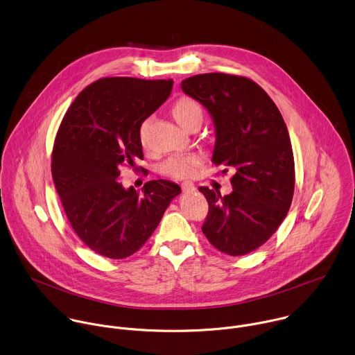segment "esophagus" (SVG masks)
Listing matches in <instances>:
<instances>
[{"label":"esophagus","mask_w":355,"mask_h":355,"mask_svg":"<svg viewBox=\"0 0 355 355\" xmlns=\"http://www.w3.org/2000/svg\"><path fill=\"white\" fill-rule=\"evenodd\" d=\"M181 188H182V192H184V193H192V192H195V191H196L195 184H193V182H191V181H185V182H182V184H181Z\"/></svg>","instance_id":"1"}]
</instances>
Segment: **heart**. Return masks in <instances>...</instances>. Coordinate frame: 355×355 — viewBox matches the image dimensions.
Returning <instances> with one entry per match:
<instances>
[{
	"instance_id": "b5f03b06",
	"label": "heart",
	"mask_w": 355,
	"mask_h": 355,
	"mask_svg": "<svg viewBox=\"0 0 355 355\" xmlns=\"http://www.w3.org/2000/svg\"><path fill=\"white\" fill-rule=\"evenodd\" d=\"M173 116L177 120L180 125L184 128H188L195 120L203 117V110L202 106L192 98H180L174 105H173ZM150 124L149 119H145L141 125H139V141L141 144L145 145L146 139V131ZM202 159L198 155L189 153V155H177L170 157L164 164H163V173L174 177V178H187L193 174V171L200 166Z\"/></svg>"
}]
</instances>
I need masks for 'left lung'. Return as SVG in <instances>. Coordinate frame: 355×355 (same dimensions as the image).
I'll list each match as a JSON object with an SVG mask.
<instances>
[{
	"label": "left lung",
	"instance_id": "1",
	"mask_svg": "<svg viewBox=\"0 0 355 355\" xmlns=\"http://www.w3.org/2000/svg\"><path fill=\"white\" fill-rule=\"evenodd\" d=\"M181 88L213 119L211 162L235 171L230 195L199 188L209 203L202 231L220 252L248 254L275 234L292 205L295 160L288 127L268 94L250 78L206 73L185 78Z\"/></svg>",
	"mask_w": 355,
	"mask_h": 355
}]
</instances>
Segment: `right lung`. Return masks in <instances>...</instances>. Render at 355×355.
<instances>
[{
	"label": "right lung",
	"instance_id": "1",
	"mask_svg": "<svg viewBox=\"0 0 355 355\" xmlns=\"http://www.w3.org/2000/svg\"><path fill=\"white\" fill-rule=\"evenodd\" d=\"M173 80L99 78L66 112L52 152V178L67 220L95 253L125 259L159 225L178 184L155 180L125 189L120 167L144 159L139 125L170 96Z\"/></svg>",
	"mask_w": 355,
	"mask_h": 355
}]
</instances>
